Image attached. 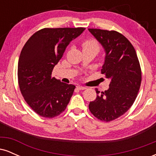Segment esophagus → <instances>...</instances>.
Returning a JSON list of instances; mask_svg holds the SVG:
<instances>
[{"instance_id": "34e87169", "label": "esophagus", "mask_w": 156, "mask_h": 156, "mask_svg": "<svg viewBox=\"0 0 156 156\" xmlns=\"http://www.w3.org/2000/svg\"><path fill=\"white\" fill-rule=\"evenodd\" d=\"M76 87L77 89H79V90H83V89H86L85 87H83V86H80V85H78Z\"/></svg>"}]
</instances>
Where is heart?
<instances>
[{
    "mask_svg": "<svg viewBox=\"0 0 156 156\" xmlns=\"http://www.w3.org/2000/svg\"><path fill=\"white\" fill-rule=\"evenodd\" d=\"M83 51H87V50H92V51H96L98 53L100 51V45L98 42L94 39H89V40L84 42L82 44Z\"/></svg>",
    "mask_w": 156,
    "mask_h": 156,
    "instance_id": "b5f03b06",
    "label": "heart"
}]
</instances>
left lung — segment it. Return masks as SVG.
<instances>
[{"instance_id":"1","label":"left lung","mask_w":156,"mask_h":156,"mask_svg":"<svg viewBox=\"0 0 156 156\" xmlns=\"http://www.w3.org/2000/svg\"><path fill=\"white\" fill-rule=\"evenodd\" d=\"M105 53L101 73L110 80L109 88L101 93L89 108L98 119L110 122L123 115L133 104L141 81L140 64L133 46L115 31L89 28Z\"/></svg>"}]
</instances>
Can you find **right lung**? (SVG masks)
<instances>
[{"label": "right lung", "mask_w": 156, "mask_h": 156, "mask_svg": "<svg viewBox=\"0 0 156 156\" xmlns=\"http://www.w3.org/2000/svg\"><path fill=\"white\" fill-rule=\"evenodd\" d=\"M84 30L43 28L34 34L23 48L17 68L20 89L28 105L41 117L59 115L70 101L76 87L51 75L68 44Z\"/></svg>", "instance_id": "1"}]
</instances>
